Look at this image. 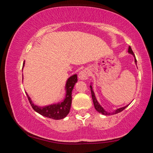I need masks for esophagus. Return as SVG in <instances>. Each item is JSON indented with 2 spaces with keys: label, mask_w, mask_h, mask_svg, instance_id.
I'll return each mask as SVG.
<instances>
[{
  "label": "esophagus",
  "mask_w": 153,
  "mask_h": 153,
  "mask_svg": "<svg viewBox=\"0 0 153 153\" xmlns=\"http://www.w3.org/2000/svg\"><path fill=\"white\" fill-rule=\"evenodd\" d=\"M90 76V72L87 69H85L84 70H82L78 74V78L82 80H85L88 78Z\"/></svg>",
  "instance_id": "esophagus-1"
}]
</instances>
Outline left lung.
<instances>
[{
    "label": "left lung",
    "mask_w": 153,
    "mask_h": 153,
    "mask_svg": "<svg viewBox=\"0 0 153 153\" xmlns=\"http://www.w3.org/2000/svg\"><path fill=\"white\" fill-rule=\"evenodd\" d=\"M128 53L129 54H131V55H132L134 57V61H135V63L136 65H137V61L136 59V56L134 55V54L133 53L132 50H131V48L130 46H129L128 48ZM90 90H91V94H92V100H93V103H94V108L95 109L97 110L98 113L102 114V115H114V114H117L118 113H120L121 111H123L125 108L128 107V106L129 105H127L125 107H121V108H117V109H115V111H112V112H108V111H105L104 109V108H103L101 105H100L99 103H98V100H97V98L95 97V94H94V92L93 91V88H92V83L90 85Z\"/></svg>",
    "instance_id": "8db88e82"
}]
</instances>
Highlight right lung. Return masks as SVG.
Returning <instances> with one entry per match:
<instances>
[{"instance_id": "1", "label": "right lung", "mask_w": 153, "mask_h": 153, "mask_svg": "<svg viewBox=\"0 0 153 153\" xmlns=\"http://www.w3.org/2000/svg\"><path fill=\"white\" fill-rule=\"evenodd\" d=\"M25 65V61L23 64V68ZM77 82V74H74L71 77H69L67 79L65 84V98L61 102L55 104H51L47 106H44V107H40V106L36 105L33 104L32 100H31V98L29 97L26 93L28 100L32 106L33 109L36 112L38 113L42 116H45L46 117H48L53 120H62L66 117L69 113L70 111L71 100H72V90L74 89V87Z\"/></svg>"}]
</instances>
